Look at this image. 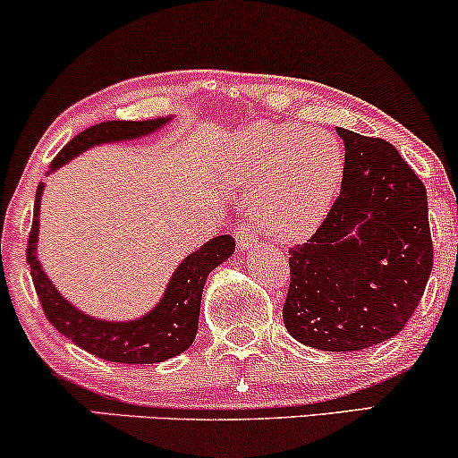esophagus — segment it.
<instances>
[{
	"label": "esophagus",
	"mask_w": 458,
	"mask_h": 458,
	"mask_svg": "<svg viewBox=\"0 0 458 458\" xmlns=\"http://www.w3.org/2000/svg\"><path fill=\"white\" fill-rule=\"evenodd\" d=\"M234 230H236V241H239L241 250L250 251L251 247L259 245V233H256V228L251 224L241 222V224H236Z\"/></svg>",
	"instance_id": "1"
}]
</instances>
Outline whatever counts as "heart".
<instances>
[{
    "label": "heart",
    "instance_id": "b5f03b06",
    "mask_svg": "<svg viewBox=\"0 0 458 458\" xmlns=\"http://www.w3.org/2000/svg\"><path fill=\"white\" fill-rule=\"evenodd\" d=\"M344 174L338 140L303 124H262L245 135L234 161L241 185L267 233L293 241L312 233L334 204Z\"/></svg>",
    "mask_w": 458,
    "mask_h": 458
}]
</instances>
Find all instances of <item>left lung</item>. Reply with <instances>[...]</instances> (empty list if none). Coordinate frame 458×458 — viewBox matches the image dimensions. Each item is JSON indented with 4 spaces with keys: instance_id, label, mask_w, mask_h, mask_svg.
I'll list each match as a JSON object with an SVG mask.
<instances>
[{
    "instance_id": "left-lung-1",
    "label": "left lung",
    "mask_w": 458,
    "mask_h": 458,
    "mask_svg": "<svg viewBox=\"0 0 458 458\" xmlns=\"http://www.w3.org/2000/svg\"><path fill=\"white\" fill-rule=\"evenodd\" d=\"M344 174L308 243L288 250V334L323 351L390 340L413 317L433 269L427 189L390 141L338 129Z\"/></svg>"
}]
</instances>
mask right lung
Instances as JSON below:
<instances>
[{"label": "right lung", "instance_id": "obj_1", "mask_svg": "<svg viewBox=\"0 0 458 458\" xmlns=\"http://www.w3.org/2000/svg\"><path fill=\"white\" fill-rule=\"evenodd\" d=\"M167 123L165 118L146 120V123H133V120H107L94 127L81 131L55 155L49 163V170H57L71 161L72 157L90 148L94 144L118 140H133L150 133L157 127ZM43 196V185H38L34 202V222H31L28 247V265L31 269L36 295L43 306L45 317L49 323L66 335L71 343L81 346L88 353L101 357L105 361H120V364H157V361L170 360L191 346L198 331L199 301H202V288L207 276L215 267L222 265L234 251V239L228 234L215 236L198 251L189 254L181 262L165 295L150 314L131 323H107L81 314L75 310L54 284L40 269L36 260V239H38V204Z\"/></svg>", "mask_w": 458, "mask_h": 458}]
</instances>
